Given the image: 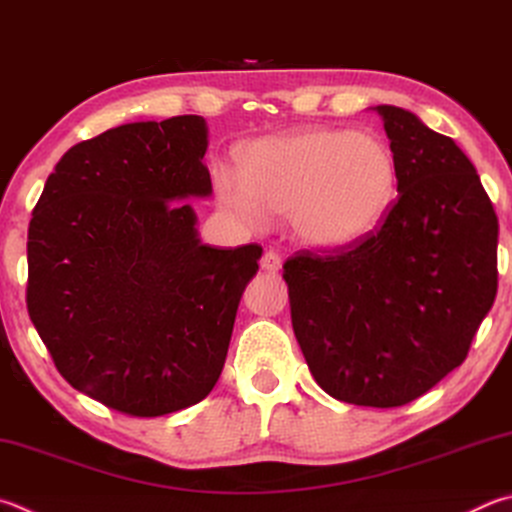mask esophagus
Segmentation results:
<instances>
[{
	"label": "esophagus",
	"mask_w": 512,
	"mask_h": 512,
	"mask_svg": "<svg viewBox=\"0 0 512 512\" xmlns=\"http://www.w3.org/2000/svg\"><path fill=\"white\" fill-rule=\"evenodd\" d=\"M262 268L268 273H277L282 268V257L275 253V250H266L262 257Z\"/></svg>",
	"instance_id": "34e87169"
}]
</instances>
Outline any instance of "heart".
Here are the masks:
<instances>
[{
    "instance_id": "1",
    "label": "heart",
    "mask_w": 512,
    "mask_h": 512,
    "mask_svg": "<svg viewBox=\"0 0 512 512\" xmlns=\"http://www.w3.org/2000/svg\"><path fill=\"white\" fill-rule=\"evenodd\" d=\"M241 170H212L221 208L246 228L271 212L291 219L302 244L338 250L374 232L396 197L398 167L378 138L351 129H297L241 150Z\"/></svg>"
}]
</instances>
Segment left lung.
I'll use <instances>...</instances> for the list:
<instances>
[{
  "label": "left lung",
  "mask_w": 512,
  "mask_h": 512,
  "mask_svg": "<svg viewBox=\"0 0 512 512\" xmlns=\"http://www.w3.org/2000/svg\"><path fill=\"white\" fill-rule=\"evenodd\" d=\"M398 201L347 253L302 250L284 264L295 338L338 401L398 407L470 349L497 295L499 224L475 165L412 111L378 105Z\"/></svg>",
  "instance_id": "left-lung-1"
}]
</instances>
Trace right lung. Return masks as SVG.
<instances>
[{"mask_svg":"<svg viewBox=\"0 0 512 512\" xmlns=\"http://www.w3.org/2000/svg\"><path fill=\"white\" fill-rule=\"evenodd\" d=\"M201 116L141 120L64 152L29 226L26 304L71 387L111 410L163 416L224 369L262 246L201 244L185 199L212 194Z\"/></svg>","mask_w":512,"mask_h":512,"instance_id":"add662e5","label":"right lung"}]
</instances>
